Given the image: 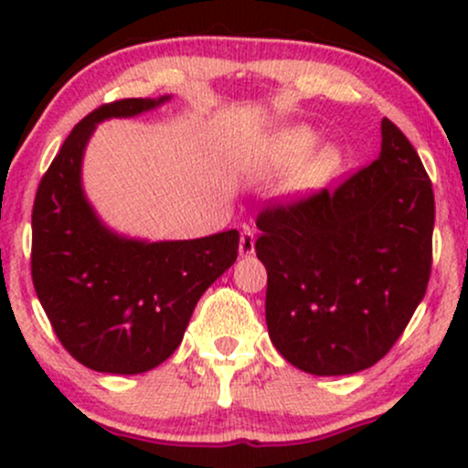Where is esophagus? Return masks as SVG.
<instances>
[{
	"label": "esophagus",
	"mask_w": 468,
	"mask_h": 468,
	"mask_svg": "<svg viewBox=\"0 0 468 468\" xmlns=\"http://www.w3.org/2000/svg\"><path fill=\"white\" fill-rule=\"evenodd\" d=\"M252 252H255V233H252V229L246 227L239 235V255L250 257Z\"/></svg>",
	"instance_id": "obj_1"
}]
</instances>
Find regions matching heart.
<instances>
[{
	"instance_id": "b5f03b06",
	"label": "heart",
	"mask_w": 468,
	"mask_h": 468,
	"mask_svg": "<svg viewBox=\"0 0 468 468\" xmlns=\"http://www.w3.org/2000/svg\"><path fill=\"white\" fill-rule=\"evenodd\" d=\"M316 133L305 125H283L277 130L261 133L250 144L246 154V169L261 178H277L294 171L302 162L297 176H294V189H308L319 185L332 171L336 169L338 155L335 149H316ZM314 155L311 156L309 154ZM311 158L308 159L307 155Z\"/></svg>"
}]
</instances>
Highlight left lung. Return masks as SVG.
<instances>
[{
    "label": "left lung",
    "instance_id": "left-lung-1",
    "mask_svg": "<svg viewBox=\"0 0 468 468\" xmlns=\"http://www.w3.org/2000/svg\"><path fill=\"white\" fill-rule=\"evenodd\" d=\"M433 189L416 149L380 122V154L336 191L257 218L268 272L266 324L294 367H372L402 335L431 272Z\"/></svg>",
    "mask_w": 468,
    "mask_h": 468
}]
</instances>
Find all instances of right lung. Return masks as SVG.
Segmentation results:
<instances>
[{
    "label": "right lung",
    "instance_id": "add662e5",
    "mask_svg": "<svg viewBox=\"0 0 468 468\" xmlns=\"http://www.w3.org/2000/svg\"><path fill=\"white\" fill-rule=\"evenodd\" d=\"M171 101L125 99L85 116L41 180L32 208V283L63 347L103 374H143L185 336L204 290L238 260V230L141 239L101 219L83 189V155L103 121Z\"/></svg>",
    "mask_w": 468,
    "mask_h": 468
}]
</instances>
